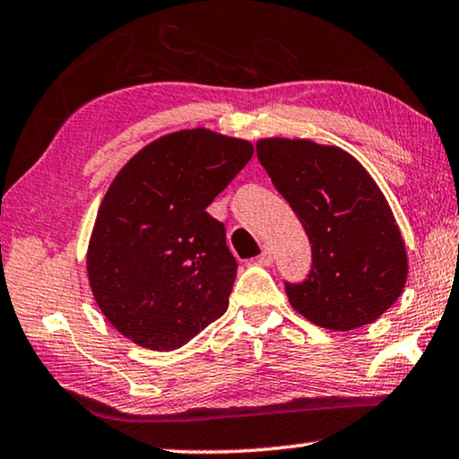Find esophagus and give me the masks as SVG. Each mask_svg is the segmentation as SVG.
<instances>
[{"instance_id":"obj_1","label":"esophagus","mask_w":459,"mask_h":459,"mask_svg":"<svg viewBox=\"0 0 459 459\" xmlns=\"http://www.w3.org/2000/svg\"><path fill=\"white\" fill-rule=\"evenodd\" d=\"M273 260H274V254H273V250H270V247H264L260 256L256 258L260 266H270V264H273Z\"/></svg>"}]
</instances>
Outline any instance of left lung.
<instances>
[{"label": "left lung", "instance_id": "8db88e82", "mask_svg": "<svg viewBox=\"0 0 459 459\" xmlns=\"http://www.w3.org/2000/svg\"><path fill=\"white\" fill-rule=\"evenodd\" d=\"M256 154L311 242L309 276L284 282L292 309L333 332L377 321L409 274L407 247L380 186L337 146L264 138Z\"/></svg>", "mask_w": 459, "mask_h": 459}]
</instances>
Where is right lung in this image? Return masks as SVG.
<instances>
[{"label":"right lung","instance_id":"add662e5","mask_svg":"<svg viewBox=\"0 0 459 459\" xmlns=\"http://www.w3.org/2000/svg\"><path fill=\"white\" fill-rule=\"evenodd\" d=\"M247 140L193 127L150 142L111 180L87 247L101 313L146 350H177L228 311L238 262L212 201L252 159Z\"/></svg>","mask_w":459,"mask_h":459}]
</instances>
